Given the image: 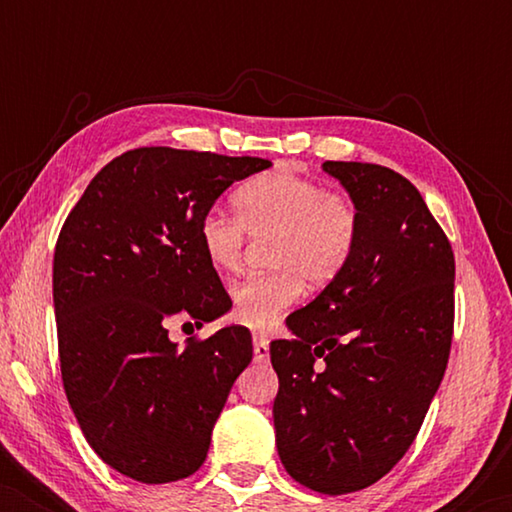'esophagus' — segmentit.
Masks as SVG:
<instances>
[{
	"label": "esophagus",
	"instance_id": "1",
	"mask_svg": "<svg viewBox=\"0 0 512 512\" xmlns=\"http://www.w3.org/2000/svg\"><path fill=\"white\" fill-rule=\"evenodd\" d=\"M270 356V340L265 335H254V361L263 363Z\"/></svg>",
	"mask_w": 512,
	"mask_h": 512
}]
</instances>
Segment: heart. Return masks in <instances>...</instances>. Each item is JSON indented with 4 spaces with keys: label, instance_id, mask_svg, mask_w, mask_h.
<instances>
[{
    "label": "heart",
    "instance_id": "b5f03b06",
    "mask_svg": "<svg viewBox=\"0 0 512 512\" xmlns=\"http://www.w3.org/2000/svg\"><path fill=\"white\" fill-rule=\"evenodd\" d=\"M235 216L209 209L198 223V242L216 272L242 263L244 233L270 237V272L242 279L230 291L233 319L270 328L303 293L305 282L324 286L345 270L359 237V214L342 193L277 167L242 184L233 195Z\"/></svg>",
    "mask_w": 512,
    "mask_h": 512
}]
</instances>
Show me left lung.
<instances>
[{"label": "left lung", "mask_w": 512, "mask_h": 512, "mask_svg": "<svg viewBox=\"0 0 512 512\" xmlns=\"http://www.w3.org/2000/svg\"><path fill=\"white\" fill-rule=\"evenodd\" d=\"M359 214L345 270L270 342L279 459L300 485L349 494L419 433L450 359L454 254L415 186L382 165L326 160Z\"/></svg>", "instance_id": "8db88e82"}]
</instances>
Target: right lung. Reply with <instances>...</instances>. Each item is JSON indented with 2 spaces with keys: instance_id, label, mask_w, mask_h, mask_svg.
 <instances>
[{
  "instance_id": "add662e5",
  "label": "right lung",
  "mask_w": 512,
  "mask_h": 512,
  "mask_svg": "<svg viewBox=\"0 0 512 512\" xmlns=\"http://www.w3.org/2000/svg\"><path fill=\"white\" fill-rule=\"evenodd\" d=\"M265 158L144 146L104 165L69 212L53 256L62 384L104 464L146 485L198 471L230 387L249 366L251 333L226 326L184 347L233 303L198 242V223Z\"/></svg>"
}]
</instances>
